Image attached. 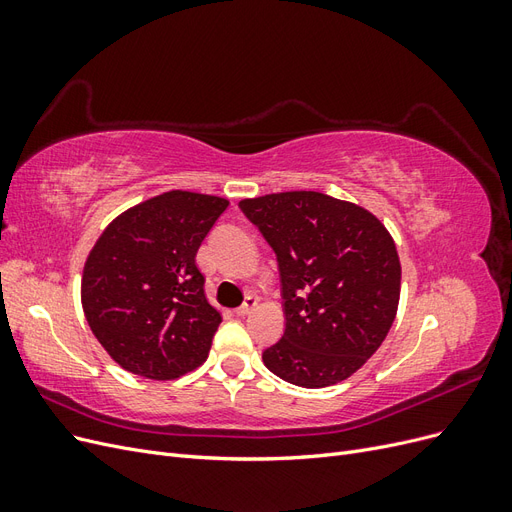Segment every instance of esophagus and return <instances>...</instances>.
I'll list each match as a JSON object with an SVG mask.
<instances>
[{"label": "esophagus", "instance_id": "obj_1", "mask_svg": "<svg viewBox=\"0 0 512 512\" xmlns=\"http://www.w3.org/2000/svg\"><path fill=\"white\" fill-rule=\"evenodd\" d=\"M256 305H258V299L256 297H247L245 301H243V305H239L237 309H235V314L237 316H250L254 309H256Z\"/></svg>", "mask_w": 512, "mask_h": 512}]
</instances>
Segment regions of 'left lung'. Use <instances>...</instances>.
Wrapping results in <instances>:
<instances>
[{"instance_id":"left-lung-1","label":"left lung","mask_w":512,"mask_h":512,"mask_svg":"<svg viewBox=\"0 0 512 512\" xmlns=\"http://www.w3.org/2000/svg\"><path fill=\"white\" fill-rule=\"evenodd\" d=\"M280 269L286 329L262 352L282 380L322 389L374 354L397 314L401 267L376 215L320 192H282L239 203Z\"/></svg>"}]
</instances>
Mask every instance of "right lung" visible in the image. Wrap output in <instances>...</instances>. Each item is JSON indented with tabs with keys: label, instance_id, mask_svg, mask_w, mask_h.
<instances>
[{
	"label": "right lung",
	"instance_id": "obj_1",
	"mask_svg": "<svg viewBox=\"0 0 512 512\" xmlns=\"http://www.w3.org/2000/svg\"><path fill=\"white\" fill-rule=\"evenodd\" d=\"M220 196L173 190L108 224L83 271V312L123 369L151 380L203 365L222 316L196 252L226 211Z\"/></svg>",
	"mask_w": 512,
	"mask_h": 512
}]
</instances>
